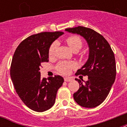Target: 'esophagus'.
Segmentation results:
<instances>
[{
    "mask_svg": "<svg viewBox=\"0 0 127 127\" xmlns=\"http://www.w3.org/2000/svg\"><path fill=\"white\" fill-rule=\"evenodd\" d=\"M64 79V81L65 82H70L72 80V78L70 77H65Z\"/></svg>",
    "mask_w": 127,
    "mask_h": 127,
    "instance_id": "34e87169",
    "label": "esophagus"
}]
</instances>
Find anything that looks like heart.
I'll list each match as a JSON object with an SVG mask.
<instances>
[{"label": "heart", "mask_w": 127, "mask_h": 127, "mask_svg": "<svg viewBox=\"0 0 127 127\" xmlns=\"http://www.w3.org/2000/svg\"><path fill=\"white\" fill-rule=\"evenodd\" d=\"M66 42L73 51L76 52L79 51L82 47V41L79 36L72 35L66 37L65 39ZM58 47L57 42H53L51 45L49 49V55L50 57H53L55 54V51ZM75 67V64L71 62H61L57 66V70L63 74L69 73L70 70Z\"/></svg>", "instance_id": "heart-1"}]
</instances>
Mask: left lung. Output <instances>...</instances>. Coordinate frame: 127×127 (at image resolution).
Segmentation results:
<instances>
[{
    "mask_svg": "<svg viewBox=\"0 0 127 127\" xmlns=\"http://www.w3.org/2000/svg\"><path fill=\"white\" fill-rule=\"evenodd\" d=\"M65 31L81 35L89 47L88 59L75 74L88 76V80L80 84L74 94V100L80 106L93 108L102 103L110 92L116 76L115 59L110 45L99 33L83 26L66 29Z\"/></svg>",
    "mask_w": 127,
    "mask_h": 127,
    "instance_id": "1",
    "label": "left lung"
}]
</instances>
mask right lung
<instances>
[{"mask_svg": "<svg viewBox=\"0 0 127 127\" xmlns=\"http://www.w3.org/2000/svg\"><path fill=\"white\" fill-rule=\"evenodd\" d=\"M62 32H41L27 37L15 51L10 76L16 92L24 103L37 112L49 109L55 102L57 93L64 82L59 75L41 78V64L49 61V49Z\"/></svg>", "mask_w": 127, "mask_h": 127, "instance_id": "obj_1", "label": "right lung"}]
</instances>
